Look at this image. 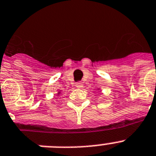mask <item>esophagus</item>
<instances>
[{"label":"esophagus","mask_w":156,"mask_h":156,"mask_svg":"<svg viewBox=\"0 0 156 156\" xmlns=\"http://www.w3.org/2000/svg\"><path fill=\"white\" fill-rule=\"evenodd\" d=\"M75 86L76 87H78V88H81V87H83V83H81V82H77V83H76Z\"/></svg>","instance_id":"esophagus-1"}]
</instances>
